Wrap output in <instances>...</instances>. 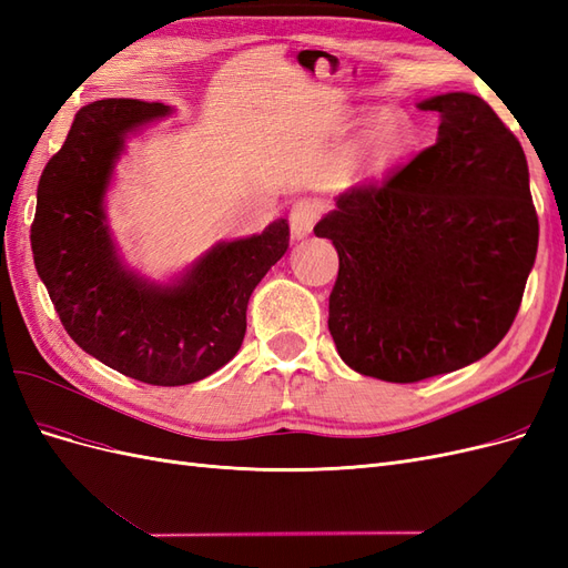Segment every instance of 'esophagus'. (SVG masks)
<instances>
[{
	"label": "esophagus",
	"mask_w": 568,
	"mask_h": 568,
	"mask_svg": "<svg viewBox=\"0 0 568 568\" xmlns=\"http://www.w3.org/2000/svg\"><path fill=\"white\" fill-rule=\"evenodd\" d=\"M322 215V205L317 201L311 199H301L294 205H291L288 213V225H291V234L296 239H303L313 232V227L317 225V220Z\"/></svg>",
	"instance_id": "esophagus-1"
}]
</instances>
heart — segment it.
Returning a JSON list of instances; mask_svg holds the SVG:
<instances>
[{
  "label": "heart",
  "instance_id": "obj_1",
  "mask_svg": "<svg viewBox=\"0 0 568 568\" xmlns=\"http://www.w3.org/2000/svg\"><path fill=\"white\" fill-rule=\"evenodd\" d=\"M412 140V128L403 115L384 113L359 136L353 156L343 170H359V173H379L393 161H398L407 151Z\"/></svg>",
  "mask_w": 568,
  "mask_h": 568
}]
</instances>
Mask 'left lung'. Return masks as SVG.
<instances>
[{
	"mask_svg": "<svg viewBox=\"0 0 568 568\" xmlns=\"http://www.w3.org/2000/svg\"><path fill=\"white\" fill-rule=\"evenodd\" d=\"M438 140L382 182L351 186L317 236L338 277L329 332L343 363L415 384L467 367L505 338L538 253L526 153L484 99L450 92Z\"/></svg>",
	"mask_w": 568,
	"mask_h": 568,
	"instance_id": "obj_1",
	"label": "left lung"
}]
</instances>
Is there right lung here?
Masks as SVG:
<instances>
[{
    "label": "right lung",
    "instance_id": "add662e5",
    "mask_svg": "<svg viewBox=\"0 0 568 568\" xmlns=\"http://www.w3.org/2000/svg\"><path fill=\"white\" fill-rule=\"evenodd\" d=\"M159 101L82 106L38 184L32 257L63 329L111 369L151 386L205 379L242 348L253 288L288 248V222L205 253L180 284L153 286L120 265L104 192L125 134L165 115Z\"/></svg>",
    "mask_w": 568,
    "mask_h": 568
}]
</instances>
